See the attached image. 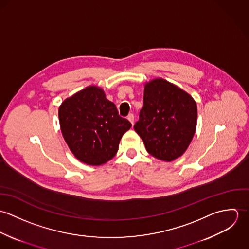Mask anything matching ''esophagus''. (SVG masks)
<instances>
[{"label":"esophagus","mask_w":249,"mask_h":249,"mask_svg":"<svg viewBox=\"0 0 249 249\" xmlns=\"http://www.w3.org/2000/svg\"><path fill=\"white\" fill-rule=\"evenodd\" d=\"M127 120L133 124H134V115L131 113V114H129L128 116H127Z\"/></svg>","instance_id":"esophagus-1"}]
</instances>
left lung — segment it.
<instances>
[{
	"instance_id": "left-lung-1",
	"label": "left lung",
	"mask_w": 249,
	"mask_h": 249,
	"mask_svg": "<svg viewBox=\"0 0 249 249\" xmlns=\"http://www.w3.org/2000/svg\"><path fill=\"white\" fill-rule=\"evenodd\" d=\"M196 120L195 100L177 85L155 78L144 84L143 107L134 129L149 154L171 162L192 142Z\"/></svg>"
}]
</instances>
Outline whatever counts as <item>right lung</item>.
Returning a JSON list of instances; mask_svg holds the SVG:
<instances>
[{
    "label": "right lung",
    "instance_id": "add662e5",
    "mask_svg": "<svg viewBox=\"0 0 249 249\" xmlns=\"http://www.w3.org/2000/svg\"><path fill=\"white\" fill-rule=\"evenodd\" d=\"M64 140L81 162L100 166L111 160L131 124L122 118L104 90L88 86L66 99L58 109Z\"/></svg>",
    "mask_w": 249,
    "mask_h": 249
}]
</instances>
